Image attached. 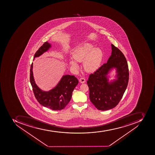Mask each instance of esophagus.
<instances>
[{"label":"esophagus","instance_id":"34e87169","mask_svg":"<svg viewBox=\"0 0 155 155\" xmlns=\"http://www.w3.org/2000/svg\"><path fill=\"white\" fill-rule=\"evenodd\" d=\"M79 82L81 83H85L86 82V79L84 78H81L79 79Z\"/></svg>","mask_w":155,"mask_h":155}]
</instances>
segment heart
<instances>
[{
  "label": "heart",
  "mask_w": 155,
  "mask_h": 155,
  "mask_svg": "<svg viewBox=\"0 0 155 155\" xmlns=\"http://www.w3.org/2000/svg\"><path fill=\"white\" fill-rule=\"evenodd\" d=\"M73 57L76 61H83V66L86 71L93 72L100 66L102 60L103 52L98 48H94L92 44L85 43L74 50ZM69 64L73 68L77 69L78 65L74 60H70Z\"/></svg>",
  "instance_id": "1"
}]
</instances>
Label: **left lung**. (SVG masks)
I'll return each instance as SVG.
<instances>
[{
  "mask_svg": "<svg viewBox=\"0 0 155 155\" xmlns=\"http://www.w3.org/2000/svg\"><path fill=\"white\" fill-rule=\"evenodd\" d=\"M112 52L107 62L89 75L87 84L89 97L96 109L100 110L112 109L123 96L129 80V70L126 57L119 49L111 44ZM116 68L117 79L109 83L106 75L110 70Z\"/></svg>",
  "mask_w": 155,
  "mask_h": 155,
  "instance_id": "left-lung-1",
  "label": "left lung"
}]
</instances>
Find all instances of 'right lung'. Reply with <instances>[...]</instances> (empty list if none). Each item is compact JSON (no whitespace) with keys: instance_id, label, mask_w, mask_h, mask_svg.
I'll return each mask as SVG.
<instances>
[{"instance_id":"obj_1","label":"right lung","mask_w":155,"mask_h":155,"mask_svg":"<svg viewBox=\"0 0 155 155\" xmlns=\"http://www.w3.org/2000/svg\"><path fill=\"white\" fill-rule=\"evenodd\" d=\"M51 47L46 41L39 48L34 55L33 59L40 56ZM33 64L30 69V82L32 87L34 96L38 102L43 106L53 110L64 109L71 100L74 89L78 84V81L73 75H65L54 89L48 91H41L37 86L34 81L32 72Z\"/></svg>"}]
</instances>
